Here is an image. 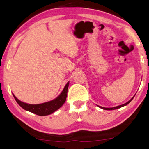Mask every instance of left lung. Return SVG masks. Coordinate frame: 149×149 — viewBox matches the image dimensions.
<instances>
[{
  "instance_id": "8db88e82",
  "label": "left lung",
  "mask_w": 149,
  "mask_h": 149,
  "mask_svg": "<svg viewBox=\"0 0 149 149\" xmlns=\"http://www.w3.org/2000/svg\"><path fill=\"white\" fill-rule=\"evenodd\" d=\"M134 98V97H132V98L130 100V101H128L127 102H126L125 104H122V105H120V106H118V107H113V108H104V107H100V108H101V109H104V110H107V111H111V110H115V109H119V108H121V107H124V106H125V105H127V104H129L130 102H131L132 100V99Z\"/></svg>"
}]
</instances>
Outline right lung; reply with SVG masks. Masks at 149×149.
<instances>
[{
    "instance_id": "add662e5",
    "label": "right lung",
    "mask_w": 149,
    "mask_h": 149,
    "mask_svg": "<svg viewBox=\"0 0 149 149\" xmlns=\"http://www.w3.org/2000/svg\"><path fill=\"white\" fill-rule=\"evenodd\" d=\"M69 82L67 83L66 86L64 87L62 92L60 93L58 97L53 100L52 101L45 102L40 104H29L24 103L23 102L19 100L13 94V97L17 102L18 104L26 111H28L31 113L36 114L39 116H45L50 115L55 111L60 109L66 101L67 97V92H68Z\"/></svg>"
}]
</instances>
